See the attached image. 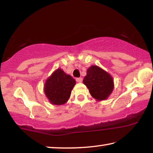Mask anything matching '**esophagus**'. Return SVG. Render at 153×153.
<instances>
[{
	"label": "esophagus",
	"instance_id": "34e87169",
	"mask_svg": "<svg viewBox=\"0 0 153 153\" xmlns=\"http://www.w3.org/2000/svg\"><path fill=\"white\" fill-rule=\"evenodd\" d=\"M76 81L77 82H82V77H77Z\"/></svg>",
	"mask_w": 153,
	"mask_h": 153
}]
</instances>
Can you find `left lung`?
Wrapping results in <instances>:
<instances>
[{
    "label": "left lung",
    "instance_id": "left-lung-1",
    "mask_svg": "<svg viewBox=\"0 0 153 153\" xmlns=\"http://www.w3.org/2000/svg\"><path fill=\"white\" fill-rule=\"evenodd\" d=\"M83 83L88 88L92 97L97 100H106L113 90V78L97 66L89 67Z\"/></svg>",
    "mask_w": 153,
    "mask_h": 153
}]
</instances>
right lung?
<instances>
[{"mask_svg": "<svg viewBox=\"0 0 153 153\" xmlns=\"http://www.w3.org/2000/svg\"><path fill=\"white\" fill-rule=\"evenodd\" d=\"M75 84V79L58 69L47 79L45 93L51 103L62 105L69 100Z\"/></svg>", "mask_w": 153, "mask_h": 153, "instance_id": "1", "label": "right lung"}]
</instances>
